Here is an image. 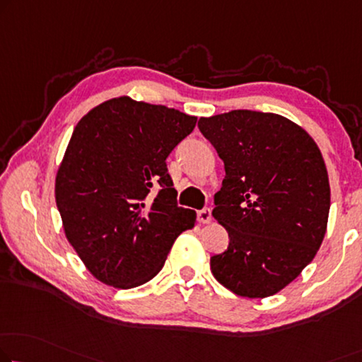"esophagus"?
I'll return each mask as SVG.
<instances>
[{
  "instance_id": "1",
  "label": "esophagus",
  "mask_w": 362,
  "mask_h": 362,
  "mask_svg": "<svg viewBox=\"0 0 362 362\" xmlns=\"http://www.w3.org/2000/svg\"><path fill=\"white\" fill-rule=\"evenodd\" d=\"M198 221L202 224H208L209 221H211V209H209V208L199 209V211H198Z\"/></svg>"
}]
</instances>
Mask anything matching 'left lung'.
<instances>
[{
  "instance_id": "1",
  "label": "left lung",
  "mask_w": 362,
  "mask_h": 362,
  "mask_svg": "<svg viewBox=\"0 0 362 362\" xmlns=\"http://www.w3.org/2000/svg\"><path fill=\"white\" fill-rule=\"evenodd\" d=\"M226 177L213 216L229 234L211 257L218 281L244 298H268L314 260L325 235L330 183L319 148L276 113L230 110L199 118Z\"/></svg>"
}]
</instances>
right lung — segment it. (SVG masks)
I'll list each match as a JSON object with an SVG mask.
<instances>
[{"mask_svg": "<svg viewBox=\"0 0 362 362\" xmlns=\"http://www.w3.org/2000/svg\"><path fill=\"white\" fill-rule=\"evenodd\" d=\"M197 118L117 97L81 118L55 183L64 234L99 281L136 288L163 269L197 213L177 204L165 159Z\"/></svg>", "mask_w": 362, "mask_h": 362, "instance_id": "add662e5", "label": "right lung"}]
</instances>
